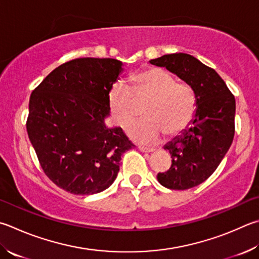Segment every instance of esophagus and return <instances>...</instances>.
<instances>
[{
	"instance_id": "obj_1",
	"label": "esophagus",
	"mask_w": 259,
	"mask_h": 259,
	"mask_svg": "<svg viewBox=\"0 0 259 259\" xmlns=\"http://www.w3.org/2000/svg\"><path fill=\"white\" fill-rule=\"evenodd\" d=\"M138 148L140 152H144V153H152L155 150V148L153 147H146V146H142V145L138 146Z\"/></svg>"
}]
</instances>
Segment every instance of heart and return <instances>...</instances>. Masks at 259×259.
Wrapping results in <instances>:
<instances>
[{
    "label": "heart",
    "mask_w": 259,
    "mask_h": 259,
    "mask_svg": "<svg viewBox=\"0 0 259 259\" xmlns=\"http://www.w3.org/2000/svg\"><path fill=\"white\" fill-rule=\"evenodd\" d=\"M112 87L109 102L115 122L126 128L140 114L145 117L129 130L134 138L154 142L164 133L176 135L187 128L194 119L197 97L189 84L177 82L170 72L159 68L145 70Z\"/></svg>",
    "instance_id": "1"
}]
</instances>
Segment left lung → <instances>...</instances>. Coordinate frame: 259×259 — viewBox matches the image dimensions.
<instances>
[{"mask_svg":"<svg viewBox=\"0 0 259 259\" xmlns=\"http://www.w3.org/2000/svg\"><path fill=\"white\" fill-rule=\"evenodd\" d=\"M149 62L177 74L196 94L194 119L164 146L172 165L157 175L158 182L168 189H190L213 175L228 153L234 137L236 100L218 72L192 55L166 54Z\"/></svg>","mask_w":259,"mask_h":259,"instance_id":"1","label":"left lung"}]
</instances>
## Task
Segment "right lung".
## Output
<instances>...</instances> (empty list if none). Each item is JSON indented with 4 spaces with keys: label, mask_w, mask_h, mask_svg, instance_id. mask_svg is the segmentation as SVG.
Returning a JSON list of instances; mask_svg holds the SVG:
<instances>
[{
    "label": "right lung",
    "mask_w": 259,
    "mask_h": 259,
    "mask_svg": "<svg viewBox=\"0 0 259 259\" xmlns=\"http://www.w3.org/2000/svg\"><path fill=\"white\" fill-rule=\"evenodd\" d=\"M122 72L115 59L80 58L54 69L29 100L27 133L40 166L56 186L74 195L109 188L121 155L134 144L109 128V95Z\"/></svg>",
    "instance_id": "add662e5"
}]
</instances>
